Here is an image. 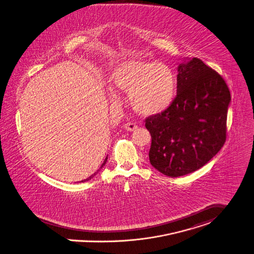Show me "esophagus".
<instances>
[{
    "label": "esophagus",
    "mask_w": 254,
    "mask_h": 254,
    "mask_svg": "<svg viewBox=\"0 0 254 254\" xmlns=\"http://www.w3.org/2000/svg\"><path fill=\"white\" fill-rule=\"evenodd\" d=\"M124 128H125V130H127V131H134V130H136V129L138 128V125L135 124V123L129 122V123H126V124L124 125Z\"/></svg>",
    "instance_id": "esophagus-1"
}]
</instances>
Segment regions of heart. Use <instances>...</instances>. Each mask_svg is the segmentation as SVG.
I'll list each match as a JSON object with an SVG mask.
<instances>
[{"label": "heart", "mask_w": 254, "mask_h": 254, "mask_svg": "<svg viewBox=\"0 0 254 254\" xmlns=\"http://www.w3.org/2000/svg\"><path fill=\"white\" fill-rule=\"evenodd\" d=\"M114 87L129 94L133 109L142 116L165 112L173 104L177 93V78L168 65L153 61L130 59L119 63L111 74ZM116 102V93L109 91Z\"/></svg>", "instance_id": "obj_1"}]
</instances>
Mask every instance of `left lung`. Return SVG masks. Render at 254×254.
I'll return each instance as SVG.
<instances>
[{"label": "left lung", "instance_id": "left-lung-1", "mask_svg": "<svg viewBox=\"0 0 254 254\" xmlns=\"http://www.w3.org/2000/svg\"><path fill=\"white\" fill-rule=\"evenodd\" d=\"M177 80L170 108L145 119L150 164L171 178L197 171L221 149L231 101L222 76L198 58L179 65Z\"/></svg>", "mask_w": 254, "mask_h": 254}]
</instances>
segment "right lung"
I'll list each match as a JSON object with an SVG mask.
<instances>
[{
    "instance_id": "1",
    "label": "right lung",
    "mask_w": 254,
    "mask_h": 254,
    "mask_svg": "<svg viewBox=\"0 0 254 254\" xmlns=\"http://www.w3.org/2000/svg\"><path fill=\"white\" fill-rule=\"evenodd\" d=\"M107 160H108V156H107V157H106V159H105V160H104V163H103V164H102V166H101V167H100V169H99V170H98V171H97V172H96V173H95V174H93L92 176H90V177H89V178H87V179H86V180H84V181H81V182H80V183H84V182H87V181H89V180H91V179H92L93 177H94V176H95V175H96V174H97V173H98V172H99V171H100V170H101V169H102V168H103V167H104V166H105V164H106V163H107Z\"/></svg>"
}]
</instances>
